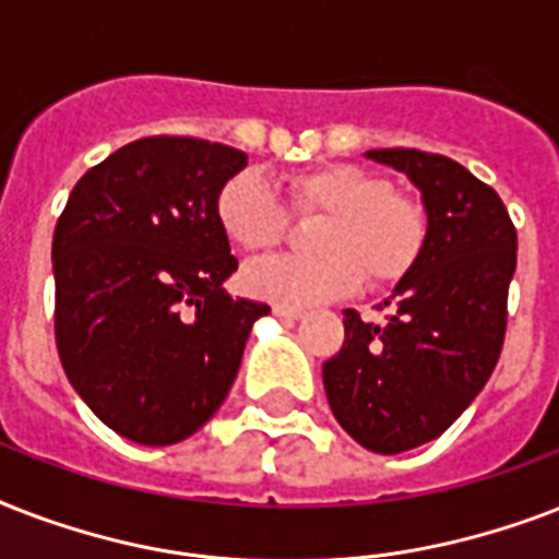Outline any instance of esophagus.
I'll list each match as a JSON object with an SVG mask.
<instances>
[{
    "mask_svg": "<svg viewBox=\"0 0 559 559\" xmlns=\"http://www.w3.org/2000/svg\"><path fill=\"white\" fill-rule=\"evenodd\" d=\"M275 316H278V319H284V322H298V319L305 316V310H301V307H281V305H275Z\"/></svg>",
    "mask_w": 559,
    "mask_h": 559,
    "instance_id": "1",
    "label": "esophagus"
}]
</instances>
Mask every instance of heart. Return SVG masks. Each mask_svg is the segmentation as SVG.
<instances>
[{"label":"heart","mask_w":559,"mask_h":559,"mask_svg":"<svg viewBox=\"0 0 559 559\" xmlns=\"http://www.w3.org/2000/svg\"><path fill=\"white\" fill-rule=\"evenodd\" d=\"M289 209L322 214L310 231L316 254L249 263L240 275L249 296L281 307H307L348 296L362 275L373 287H391L415 270L429 243L424 202L400 193L377 170L331 162L287 179ZM219 231L249 254L272 252L284 240L289 217L266 179L240 170L214 197Z\"/></svg>","instance_id":"heart-1"}]
</instances>
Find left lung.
<instances>
[{"mask_svg": "<svg viewBox=\"0 0 559 559\" xmlns=\"http://www.w3.org/2000/svg\"><path fill=\"white\" fill-rule=\"evenodd\" d=\"M368 159L403 170L424 193L429 243L380 310H345V342L324 362L342 429L380 455L450 429L490 380L504 345L516 226L502 197L441 153L385 147Z\"/></svg>", "mask_w": 559, "mask_h": 559, "instance_id": "1", "label": "left lung"}]
</instances>
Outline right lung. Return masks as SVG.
<instances>
[{
	"label": "right lung",
	"instance_id": "right-lung-1",
	"mask_svg": "<svg viewBox=\"0 0 559 559\" xmlns=\"http://www.w3.org/2000/svg\"><path fill=\"white\" fill-rule=\"evenodd\" d=\"M243 168L246 153L228 144L147 135L86 170L57 219V354L121 438L168 447L197 432L270 313L223 289L237 258L214 197Z\"/></svg>",
	"mask_w": 559,
	"mask_h": 559
}]
</instances>
